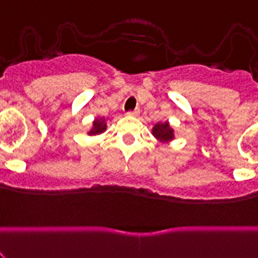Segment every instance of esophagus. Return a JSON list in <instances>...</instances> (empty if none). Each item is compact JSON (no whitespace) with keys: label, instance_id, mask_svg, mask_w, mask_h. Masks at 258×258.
I'll use <instances>...</instances> for the list:
<instances>
[{"label":"esophagus","instance_id":"34e87169","mask_svg":"<svg viewBox=\"0 0 258 258\" xmlns=\"http://www.w3.org/2000/svg\"><path fill=\"white\" fill-rule=\"evenodd\" d=\"M128 116H134V117H137L140 114V110H135V111H130V112H127Z\"/></svg>","mask_w":258,"mask_h":258}]
</instances>
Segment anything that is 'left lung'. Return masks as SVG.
<instances>
[{"instance_id":"8db88e82","label":"left lung","mask_w":258,"mask_h":258,"mask_svg":"<svg viewBox=\"0 0 258 258\" xmlns=\"http://www.w3.org/2000/svg\"><path fill=\"white\" fill-rule=\"evenodd\" d=\"M151 134L160 144H171L176 139L175 128L168 121H158L153 124Z\"/></svg>"}]
</instances>
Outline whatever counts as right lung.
I'll return each instance as SVG.
<instances>
[{
	"label": "right lung",
	"instance_id": "1",
	"mask_svg": "<svg viewBox=\"0 0 258 258\" xmlns=\"http://www.w3.org/2000/svg\"><path fill=\"white\" fill-rule=\"evenodd\" d=\"M107 122L108 118L105 117H96L92 122V126L87 131L88 136H98V135L103 134L107 130Z\"/></svg>",
	"mask_w": 258,
	"mask_h": 258
}]
</instances>
